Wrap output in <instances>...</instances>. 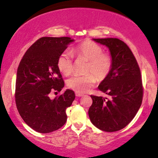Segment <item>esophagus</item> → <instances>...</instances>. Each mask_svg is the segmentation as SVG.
<instances>
[{
  "mask_svg": "<svg viewBox=\"0 0 158 158\" xmlns=\"http://www.w3.org/2000/svg\"><path fill=\"white\" fill-rule=\"evenodd\" d=\"M75 95H76V96H77V97H81V96H84L82 93H75Z\"/></svg>",
  "mask_w": 158,
  "mask_h": 158,
  "instance_id": "obj_1",
  "label": "esophagus"
}]
</instances>
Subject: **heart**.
<instances>
[{"label": "heart", "mask_w": 158, "mask_h": 158, "mask_svg": "<svg viewBox=\"0 0 158 158\" xmlns=\"http://www.w3.org/2000/svg\"><path fill=\"white\" fill-rule=\"evenodd\" d=\"M72 52L79 58L88 61L85 72L82 76H74L67 81L68 87L76 93H85L95 85L96 78L103 81L109 74L112 67V59L109 55L103 53V49L90 40H86L74 47ZM57 66L61 73L69 75L73 70V56L69 50L59 56Z\"/></svg>", "instance_id": "1"}]
</instances>
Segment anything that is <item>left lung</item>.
<instances>
[{
  "label": "left lung",
  "instance_id": "8db88e82",
  "mask_svg": "<svg viewBox=\"0 0 158 158\" xmlns=\"http://www.w3.org/2000/svg\"><path fill=\"white\" fill-rule=\"evenodd\" d=\"M93 40L108 47L112 67L98 86L110 99L91 96L93 104L88 114L93 124L99 130L118 131L130 123L142 104L143 89L140 69L133 52L123 41L111 38Z\"/></svg>",
  "mask_w": 158,
  "mask_h": 158
}]
</instances>
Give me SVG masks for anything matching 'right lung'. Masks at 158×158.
<instances>
[{
  "mask_svg": "<svg viewBox=\"0 0 158 158\" xmlns=\"http://www.w3.org/2000/svg\"><path fill=\"white\" fill-rule=\"evenodd\" d=\"M68 37H44L25 52L17 69L16 104L27 125L40 133L59 130L67 120L66 108L72 106L75 94L66 89L51 99L52 91L60 92L65 86L57 66L59 56L74 42Z\"/></svg>",
  "mask_w": 158,
  "mask_h": 158,
  "instance_id": "1",
  "label": "right lung"
}]
</instances>
